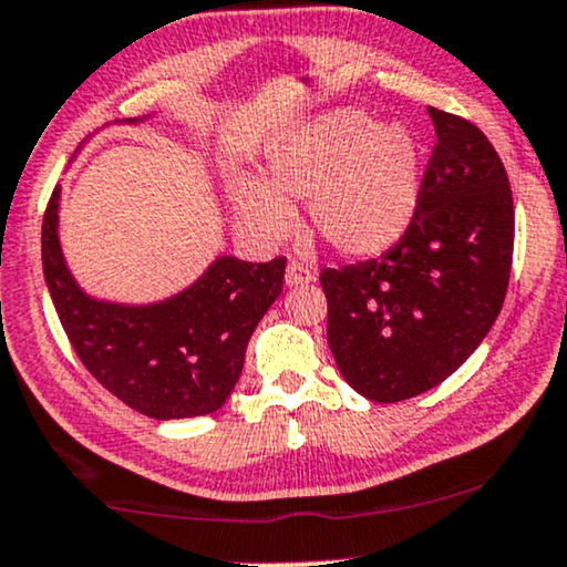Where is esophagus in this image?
<instances>
[{
  "mask_svg": "<svg viewBox=\"0 0 567 567\" xmlns=\"http://www.w3.org/2000/svg\"><path fill=\"white\" fill-rule=\"evenodd\" d=\"M313 279H316V271L303 261H290L288 269H285V282H288L290 288L308 285V282H313Z\"/></svg>",
  "mask_w": 567,
  "mask_h": 567,
  "instance_id": "esophagus-1",
  "label": "esophagus"
}]
</instances>
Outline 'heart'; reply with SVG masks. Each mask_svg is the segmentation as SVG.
I'll list each match as a JSON object with an SVG mask.
<instances>
[{
	"instance_id": "b5f03b06",
	"label": "heart",
	"mask_w": 567,
	"mask_h": 567,
	"mask_svg": "<svg viewBox=\"0 0 567 567\" xmlns=\"http://www.w3.org/2000/svg\"><path fill=\"white\" fill-rule=\"evenodd\" d=\"M269 186L244 181L236 209L267 240L296 230V202H311L319 236L342 254L389 248L410 225L420 192V150L404 126L358 109L321 113L269 153Z\"/></svg>"
}]
</instances>
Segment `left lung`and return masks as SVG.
Returning <instances> with one entry per match:
<instances>
[{"label":"left lung","mask_w":567,"mask_h":567,"mask_svg":"<svg viewBox=\"0 0 567 567\" xmlns=\"http://www.w3.org/2000/svg\"><path fill=\"white\" fill-rule=\"evenodd\" d=\"M435 147L404 236L379 259L323 269L327 339L371 402L437 386L487 337L513 261V196L501 155L472 121L430 105Z\"/></svg>","instance_id":"obj_1"}]
</instances>
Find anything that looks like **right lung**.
Segmentation results:
<instances>
[{"label": "right lung", "mask_w": 567, "mask_h": 567, "mask_svg": "<svg viewBox=\"0 0 567 567\" xmlns=\"http://www.w3.org/2000/svg\"><path fill=\"white\" fill-rule=\"evenodd\" d=\"M59 186L41 228L43 277L59 321L93 379L153 420L220 410L240 379L256 323L282 292L285 256L267 264L220 256L192 288L153 306L87 298L59 246Z\"/></svg>", "instance_id": "add662e5"}]
</instances>
